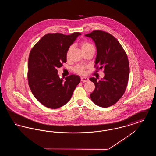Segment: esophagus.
Listing matches in <instances>:
<instances>
[{"label":"esophagus","mask_w":156,"mask_h":156,"mask_svg":"<svg viewBox=\"0 0 156 156\" xmlns=\"http://www.w3.org/2000/svg\"><path fill=\"white\" fill-rule=\"evenodd\" d=\"M89 79L87 77H81V81L83 82H86L88 81Z\"/></svg>","instance_id":"obj_1"}]
</instances>
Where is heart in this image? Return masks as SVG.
I'll return each instance as SVG.
<instances>
[{"mask_svg": "<svg viewBox=\"0 0 156 156\" xmlns=\"http://www.w3.org/2000/svg\"><path fill=\"white\" fill-rule=\"evenodd\" d=\"M80 46H81V48L83 52L89 50L90 48H94L93 45L89 43V42L85 41H82L80 44ZM72 48H73L72 46H71L69 47V48L67 50V54H66L67 58L69 57V53L71 52V50H72ZM85 69H86V66H83V65H78L75 67L74 70L75 73H76L79 74L83 75L85 74Z\"/></svg>", "mask_w": 156, "mask_h": 156, "instance_id": "obj_1", "label": "heart"}]
</instances>
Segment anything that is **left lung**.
I'll list each match as a JSON object with an SVG mask.
<instances>
[{
    "label": "left lung",
    "instance_id": "obj_1",
    "mask_svg": "<svg viewBox=\"0 0 156 156\" xmlns=\"http://www.w3.org/2000/svg\"><path fill=\"white\" fill-rule=\"evenodd\" d=\"M94 41L97 48L95 61L97 71L104 68L105 76L100 81L97 78L89 80L95 88L90 97L94 104L108 108L116 104L125 93L129 76L127 56L119 41L111 34L95 30L85 35Z\"/></svg>",
    "mask_w": 156,
    "mask_h": 156
}]
</instances>
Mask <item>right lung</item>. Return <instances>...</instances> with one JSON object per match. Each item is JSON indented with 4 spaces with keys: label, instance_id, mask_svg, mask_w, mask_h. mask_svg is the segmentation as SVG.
I'll use <instances>...</instances> for the list:
<instances>
[{
    "label": "right lung",
    "instance_id": "1",
    "mask_svg": "<svg viewBox=\"0 0 156 156\" xmlns=\"http://www.w3.org/2000/svg\"><path fill=\"white\" fill-rule=\"evenodd\" d=\"M81 33L47 34L31 49L28 60V82L33 95L44 106L57 109L70 100L81 78L76 75L60 79L57 68L67 62V50Z\"/></svg>",
    "mask_w": 156,
    "mask_h": 156
}]
</instances>
